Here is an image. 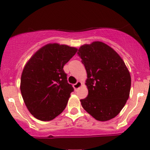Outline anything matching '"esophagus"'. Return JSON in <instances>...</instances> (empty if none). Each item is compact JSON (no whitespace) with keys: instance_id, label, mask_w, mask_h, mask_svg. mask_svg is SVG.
<instances>
[{"instance_id":"1","label":"esophagus","mask_w":150,"mask_h":150,"mask_svg":"<svg viewBox=\"0 0 150 150\" xmlns=\"http://www.w3.org/2000/svg\"><path fill=\"white\" fill-rule=\"evenodd\" d=\"M81 86V82L80 81H78L76 84H74V88L75 90H77V89L79 88Z\"/></svg>"}]
</instances>
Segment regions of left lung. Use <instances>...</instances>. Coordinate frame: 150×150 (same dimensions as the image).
<instances>
[{
  "instance_id": "left-lung-1",
  "label": "left lung",
  "mask_w": 150,
  "mask_h": 150,
  "mask_svg": "<svg viewBox=\"0 0 150 150\" xmlns=\"http://www.w3.org/2000/svg\"><path fill=\"white\" fill-rule=\"evenodd\" d=\"M77 54L87 74L88 96L81 99V106L97 120L115 117L130 94L131 79L125 63L113 49L100 41L81 46Z\"/></svg>"
}]
</instances>
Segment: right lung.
I'll list each match as a JSON object with an SVG mask.
<instances>
[{
  "label": "right lung",
  "instance_id": "right-lung-1",
  "mask_svg": "<svg viewBox=\"0 0 150 150\" xmlns=\"http://www.w3.org/2000/svg\"><path fill=\"white\" fill-rule=\"evenodd\" d=\"M77 49L58 44L44 46L25 65L20 90L33 116L50 121L63 112L74 87L67 81L63 66Z\"/></svg>",
  "mask_w": 150,
  "mask_h": 150
}]
</instances>
